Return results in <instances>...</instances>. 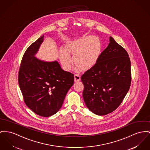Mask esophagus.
I'll list each match as a JSON object with an SVG mask.
<instances>
[{
	"instance_id": "34e87169",
	"label": "esophagus",
	"mask_w": 150,
	"mask_h": 150,
	"mask_svg": "<svg viewBox=\"0 0 150 150\" xmlns=\"http://www.w3.org/2000/svg\"><path fill=\"white\" fill-rule=\"evenodd\" d=\"M81 79V76L80 74H74V81L76 82H78Z\"/></svg>"
}]
</instances>
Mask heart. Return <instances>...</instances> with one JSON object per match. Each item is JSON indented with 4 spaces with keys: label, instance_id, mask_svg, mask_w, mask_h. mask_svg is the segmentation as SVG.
Returning <instances> with one entry per match:
<instances>
[{
    "label": "heart",
    "instance_id": "heart-1",
    "mask_svg": "<svg viewBox=\"0 0 150 150\" xmlns=\"http://www.w3.org/2000/svg\"><path fill=\"white\" fill-rule=\"evenodd\" d=\"M101 43L96 36H89L76 42L69 48L74 55L75 62L82 70L93 67L100 56ZM60 60L64 68L69 70L73 59L68 51L62 49L60 52Z\"/></svg>",
    "mask_w": 150,
    "mask_h": 150
}]
</instances>
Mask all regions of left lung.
<instances>
[{"label": "left lung", "mask_w": 150, "mask_h": 150, "mask_svg": "<svg viewBox=\"0 0 150 150\" xmlns=\"http://www.w3.org/2000/svg\"><path fill=\"white\" fill-rule=\"evenodd\" d=\"M81 80L84 86L83 98L88 108L98 115L112 112L130 89L131 71L128 53L110 37L108 47Z\"/></svg>", "instance_id": "left-lung-1"}]
</instances>
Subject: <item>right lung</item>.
<instances>
[{
    "mask_svg": "<svg viewBox=\"0 0 150 150\" xmlns=\"http://www.w3.org/2000/svg\"><path fill=\"white\" fill-rule=\"evenodd\" d=\"M44 36L25 50L21 62L18 82L25 105L35 114L48 117L62 106L74 83V74L62 70L57 61L45 62L35 57Z\"/></svg>",
    "mask_w": 150,
    "mask_h": 150,
    "instance_id": "1",
    "label": "right lung"
}]
</instances>
